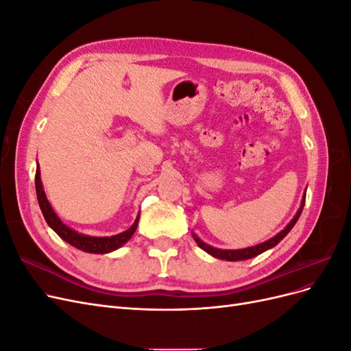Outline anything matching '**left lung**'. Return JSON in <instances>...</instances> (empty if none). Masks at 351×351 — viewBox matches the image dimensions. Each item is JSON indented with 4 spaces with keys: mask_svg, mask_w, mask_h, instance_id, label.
<instances>
[{
    "mask_svg": "<svg viewBox=\"0 0 351 351\" xmlns=\"http://www.w3.org/2000/svg\"><path fill=\"white\" fill-rule=\"evenodd\" d=\"M303 206H304V197H303L300 209L297 210L295 217L291 219V222H290L289 226H287L281 232H278V234L275 236V237L269 239L268 241L258 244V246H253V247L241 249V250H221V249H215V247L209 246V244L204 243L199 237H196L195 234H193V237H195V241L197 243V246H199L200 249H204L205 252H208L209 254H212V256H215V258H218V259H226V261H244V259H250V258H253V256H256V254H261V253L265 252V250H268V249H271V247H274V246H277V244H278L287 234H289V231L294 227L297 219H299V217H300V214H302Z\"/></svg>",
    "mask_w": 351,
    "mask_h": 351,
    "instance_id": "8db88e82",
    "label": "left lung"
}]
</instances>
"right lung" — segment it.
<instances>
[{
  "label": "right lung",
  "instance_id": "right-lung-1",
  "mask_svg": "<svg viewBox=\"0 0 351 351\" xmlns=\"http://www.w3.org/2000/svg\"><path fill=\"white\" fill-rule=\"evenodd\" d=\"M35 187H36V196H38V204L42 210V215H44L47 224L54 230L57 234L67 241L71 246L77 247L79 250L88 252V253H108L115 249H119L120 246L129 240L137 228V222H139V217L136 218L134 224L120 234H115L111 237H90V236H84L79 234L74 230L69 228L66 224H62L61 219L56 215V212L52 210L49 202L47 200L44 189H42L40 183V176H39V167L36 168V174H35Z\"/></svg>",
  "mask_w": 351,
  "mask_h": 351
}]
</instances>
